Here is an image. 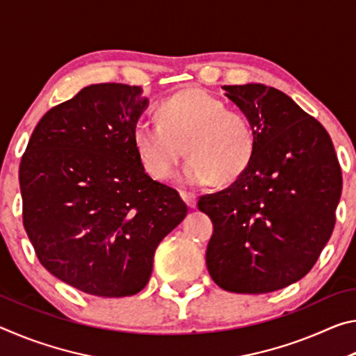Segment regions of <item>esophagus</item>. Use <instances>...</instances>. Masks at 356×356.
Returning a JSON list of instances; mask_svg holds the SVG:
<instances>
[{
	"label": "esophagus",
	"instance_id": "esophagus-1",
	"mask_svg": "<svg viewBox=\"0 0 356 356\" xmlns=\"http://www.w3.org/2000/svg\"><path fill=\"white\" fill-rule=\"evenodd\" d=\"M180 197H182L184 202L188 206L190 209H195L196 207V196L193 195V193L188 191H180Z\"/></svg>",
	"mask_w": 356,
	"mask_h": 356
}]
</instances>
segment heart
<instances>
[{"mask_svg": "<svg viewBox=\"0 0 356 356\" xmlns=\"http://www.w3.org/2000/svg\"><path fill=\"white\" fill-rule=\"evenodd\" d=\"M159 124H138L134 146L150 177L170 179L185 152L186 184H231L248 170L256 150V131L245 113L201 88L171 95L156 110ZM184 149H182L181 147Z\"/></svg>", "mask_w": 356, "mask_h": 356, "instance_id": "obj_1", "label": "heart"}]
</instances>
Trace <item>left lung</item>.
<instances>
[{
	"label": "left lung",
	"instance_id": "obj_1",
	"mask_svg": "<svg viewBox=\"0 0 356 356\" xmlns=\"http://www.w3.org/2000/svg\"><path fill=\"white\" fill-rule=\"evenodd\" d=\"M251 119V165L197 207L213 222L206 264L221 289L267 293L314 267L331 237L342 174L333 143L317 119L278 89L250 83L222 86Z\"/></svg>",
	"mask_w": 356,
	"mask_h": 356
}]
</instances>
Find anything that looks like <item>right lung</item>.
Instances as JSON below:
<instances>
[{
	"instance_id": "right-lung-1",
	"label": "right lung",
	"mask_w": 356,
	"mask_h": 356,
	"mask_svg": "<svg viewBox=\"0 0 356 356\" xmlns=\"http://www.w3.org/2000/svg\"><path fill=\"white\" fill-rule=\"evenodd\" d=\"M141 92L122 83L83 88L42 116L22 156L23 226L35 256L58 280L97 297L143 291L156 246L188 212L138 160Z\"/></svg>"
}]
</instances>
